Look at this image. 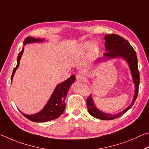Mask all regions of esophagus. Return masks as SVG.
I'll return each instance as SVG.
<instances>
[{"instance_id": "34e87169", "label": "esophagus", "mask_w": 149, "mask_h": 149, "mask_svg": "<svg viewBox=\"0 0 149 149\" xmlns=\"http://www.w3.org/2000/svg\"><path fill=\"white\" fill-rule=\"evenodd\" d=\"M77 80L80 82H84L86 80V77L82 74H78L77 75Z\"/></svg>"}]
</instances>
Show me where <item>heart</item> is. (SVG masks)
<instances>
[{"label":"heart","instance_id":"obj_1","mask_svg":"<svg viewBox=\"0 0 149 149\" xmlns=\"http://www.w3.org/2000/svg\"><path fill=\"white\" fill-rule=\"evenodd\" d=\"M90 46V43L89 42H85L82 44V49H86L87 48L88 46Z\"/></svg>","mask_w":149,"mask_h":149}]
</instances>
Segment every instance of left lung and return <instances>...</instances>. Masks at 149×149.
Listing matches in <instances>:
<instances>
[{
  "instance_id": "1",
  "label": "left lung",
  "mask_w": 149,
  "mask_h": 149,
  "mask_svg": "<svg viewBox=\"0 0 149 149\" xmlns=\"http://www.w3.org/2000/svg\"><path fill=\"white\" fill-rule=\"evenodd\" d=\"M104 38L105 40V49L107 51H108L104 54V56H105V57H107V58L108 57L113 58V57H124L128 63L130 70H131L132 72L133 80H134V82L135 85V95L131 105L127 109H125L124 111L118 114H115V115L104 113L103 112L98 110L95 107V104L93 103L92 95H90L88 96L86 99V105L89 113L96 118L109 120L115 119L124 113H126L134 105L137 99L138 92H139L140 77L139 70H138L136 52H135L134 48L130 45L129 42L123 37H122V36L115 35V34L106 35Z\"/></svg>"
}]
</instances>
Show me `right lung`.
<instances>
[{
	"label": "right lung",
	"mask_w": 149,
	"mask_h": 149,
	"mask_svg": "<svg viewBox=\"0 0 149 149\" xmlns=\"http://www.w3.org/2000/svg\"><path fill=\"white\" fill-rule=\"evenodd\" d=\"M42 40V39H37L27 36L23 41V43H24V44H26L27 43L34 42H41ZM23 49H24V48H23L22 50L19 52V55H18L17 59V65L12 72L11 80H12V78L15 70L19 67V60L22 56ZM75 79H76V77H75L74 75H72L65 81L57 85V86L55 89L53 93H52L48 103L40 112L33 114V115H26V114L22 113L23 115L27 119L30 120L31 121L36 122H47L58 118L61 115L65 110V97H66L70 86L75 81Z\"/></svg>",
	"instance_id": "add662e5"
}]
</instances>
